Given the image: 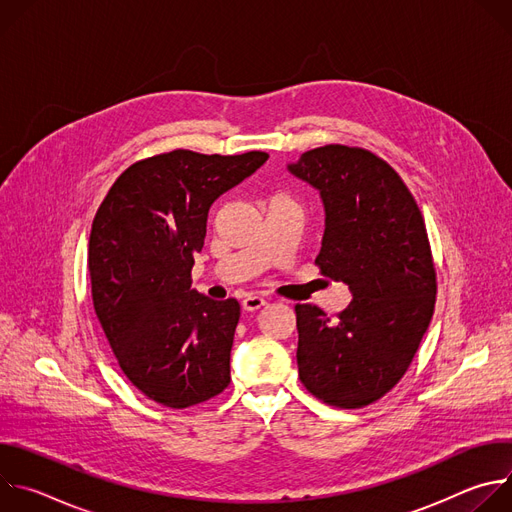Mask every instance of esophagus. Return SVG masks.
Masks as SVG:
<instances>
[{
    "label": "esophagus",
    "mask_w": 512,
    "mask_h": 512,
    "mask_svg": "<svg viewBox=\"0 0 512 512\" xmlns=\"http://www.w3.org/2000/svg\"><path fill=\"white\" fill-rule=\"evenodd\" d=\"M267 302L263 300V298H259V296H247L243 302H241V308L245 310V312H257L259 308H263Z\"/></svg>",
    "instance_id": "34e87169"
}]
</instances>
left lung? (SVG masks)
<instances>
[{"label": "left lung", "instance_id": "left-lung-1", "mask_svg": "<svg viewBox=\"0 0 512 512\" xmlns=\"http://www.w3.org/2000/svg\"><path fill=\"white\" fill-rule=\"evenodd\" d=\"M287 172L320 194L322 275L352 291L336 322L296 306L300 379L318 399L358 409L399 383L429 328L435 269L423 216L399 174L371 152L324 145Z\"/></svg>", "mask_w": 512, "mask_h": 512}]
</instances>
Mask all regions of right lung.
<instances>
[{
  "instance_id": "1",
  "label": "right lung",
  "mask_w": 512,
  "mask_h": 512,
  "mask_svg": "<svg viewBox=\"0 0 512 512\" xmlns=\"http://www.w3.org/2000/svg\"><path fill=\"white\" fill-rule=\"evenodd\" d=\"M265 152L188 150L129 166L101 202L89 239L93 306L127 379L152 401L184 409L231 383L241 306L192 289L212 202L255 174Z\"/></svg>"
}]
</instances>
